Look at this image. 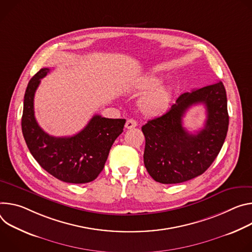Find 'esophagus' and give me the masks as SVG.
<instances>
[{
	"instance_id": "1",
	"label": "esophagus",
	"mask_w": 252,
	"mask_h": 252,
	"mask_svg": "<svg viewBox=\"0 0 252 252\" xmlns=\"http://www.w3.org/2000/svg\"><path fill=\"white\" fill-rule=\"evenodd\" d=\"M136 126H137L136 120H134V119H128V120L126 121V124H125L126 129H132V128H135Z\"/></svg>"
}]
</instances>
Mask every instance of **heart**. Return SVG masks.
Instances as JSON below:
<instances>
[{
    "label": "heart",
    "mask_w": 252,
    "mask_h": 252,
    "mask_svg": "<svg viewBox=\"0 0 252 252\" xmlns=\"http://www.w3.org/2000/svg\"><path fill=\"white\" fill-rule=\"evenodd\" d=\"M160 79L155 76H147L138 84V88L143 91H150L140 101V107L144 113L148 115H158L168 106L169 93L165 87H158ZM156 89L154 90V88Z\"/></svg>",
    "instance_id": "b5f03b06"
}]
</instances>
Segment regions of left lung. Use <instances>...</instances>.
<instances>
[{"mask_svg": "<svg viewBox=\"0 0 252 252\" xmlns=\"http://www.w3.org/2000/svg\"><path fill=\"white\" fill-rule=\"evenodd\" d=\"M204 103L205 128L191 134L182 119L193 104ZM226 91L222 82L183 93L163 115L142 126L144 165L150 176L163 184L188 181L204 173L217 157L228 130Z\"/></svg>", "mask_w": 252, "mask_h": 252, "instance_id": "left-lung-1", "label": "left lung"}]
</instances>
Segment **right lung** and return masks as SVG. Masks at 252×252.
Segmentation results:
<instances>
[{
  "label": "right lung",
  "instance_id": "add662e5",
  "mask_svg": "<svg viewBox=\"0 0 252 252\" xmlns=\"http://www.w3.org/2000/svg\"><path fill=\"white\" fill-rule=\"evenodd\" d=\"M49 72V68H43L35 74L25 92L22 132L26 144L42 168L54 177L67 183L91 182L103 170L126 120L94 115L85 128L73 136H50L39 126L34 112L35 92Z\"/></svg>",
  "mask_w": 252,
  "mask_h": 252
}]
</instances>
